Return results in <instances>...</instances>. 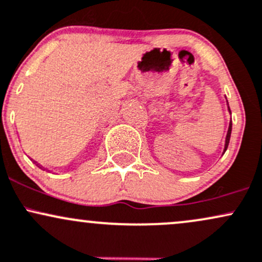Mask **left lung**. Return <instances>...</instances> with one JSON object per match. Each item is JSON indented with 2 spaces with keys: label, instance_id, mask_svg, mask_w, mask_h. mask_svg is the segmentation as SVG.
<instances>
[{
  "label": "left lung",
  "instance_id": "1",
  "mask_svg": "<svg viewBox=\"0 0 262 262\" xmlns=\"http://www.w3.org/2000/svg\"><path fill=\"white\" fill-rule=\"evenodd\" d=\"M228 107H229V105H228ZM229 113H230V115H231L230 108H229ZM231 127H233V123H231V121H230V122H229V128H228V132H226L225 145H224V152H223V154H225L226 148H228V146H229V141H230V136H231Z\"/></svg>",
  "mask_w": 262,
  "mask_h": 262
}]
</instances>
